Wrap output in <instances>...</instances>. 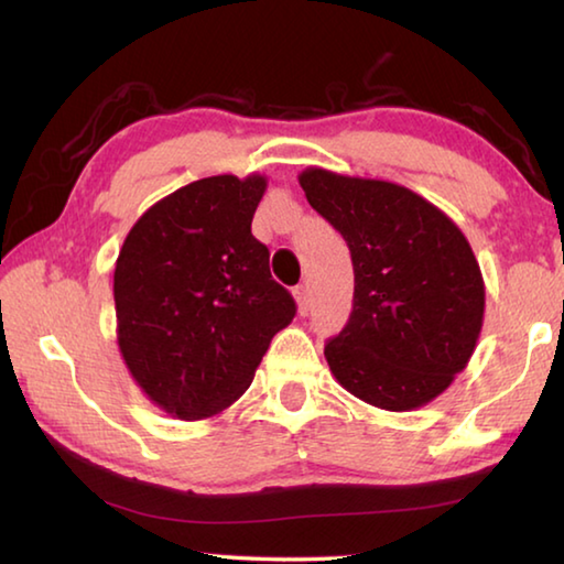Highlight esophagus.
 <instances>
[{
    "label": "esophagus",
    "instance_id": "obj_1",
    "mask_svg": "<svg viewBox=\"0 0 564 564\" xmlns=\"http://www.w3.org/2000/svg\"><path fill=\"white\" fill-rule=\"evenodd\" d=\"M293 299H295V303H299V313L301 315L308 313V289H305V285H295Z\"/></svg>",
    "mask_w": 564,
    "mask_h": 564
}]
</instances>
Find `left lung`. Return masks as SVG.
Here are the masks:
<instances>
[{"label":"left lung","instance_id":"1","mask_svg":"<svg viewBox=\"0 0 564 564\" xmlns=\"http://www.w3.org/2000/svg\"><path fill=\"white\" fill-rule=\"evenodd\" d=\"M299 182L352 253V315L325 345L333 377L387 412L434 402L466 370L484 327V273L464 231L402 184L323 167H305Z\"/></svg>","mask_w":564,"mask_h":564}]
</instances>
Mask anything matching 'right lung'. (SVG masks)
<instances>
[{
    "label": "right lung",
    "mask_w": 564,
    "mask_h": 564,
    "mask_svg": "<svg viewBox=\"0 0 564 564\" xmlns=\"http://www.w3.org/2000/svg\"><path fill=\"white\" fill-rule=\"evenodd\" d=\"M265 184L251 172L180 187L132 224L118 253L120 357L142 394L182 422L227 412L295 315L251 234Z\"/></svg>",
    "instance_id": "1"
}]
</instances>
